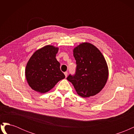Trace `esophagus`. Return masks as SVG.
<instances>
[{"mask_svg":"<svg viewBox=\"0 0 134 134\" xmlns=\"http://www.w3.org/2000/svg\"><path fill=\"white\" fill-rule=\"evenodd\" d=\"M64 74H65V77L66 78L67 76H68V72L67 71L64 72Z\"/></svg>","mask_w":134,"mask_h":134,"instance_id":"34e87169","label":"esophagus"}]
</instances>
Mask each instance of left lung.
<instances>
[{
  "mask_svg": "<svg viewBox=\"0 0 134 134\" xmlns=\"http://www.w3.org/2000/svg\"><path fill=\"white\" fill-rule=\"evenodd\" d=\"M73 55L76 64L75 74H70L67 80L81 97L98 94L108 77L107 64L102 54L93 44L84 42L74 48Z\"/></svg>",
  "mask_w": 134,
  "mask_h": 134,
  "instance_id": "1",
  "label": "left lung"
}]
</instances>
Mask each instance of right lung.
<instances>
[{"instance_id":"obj_1","label":"right lung","mask_w":134,"mask_h":134,"mask_svg":"<svg viewBox=\"0 0 134 134\" xmlns=\"http://www.w3.org/2000/svg\"><path fill=\"white\" fill-rule=\"evenodd\" d=\"M58 50V47L47 45L36 51L28 60L25 75L28 85L33 90L46 93L65 78L56 59Z\"/></svg>"}]
</instances>
